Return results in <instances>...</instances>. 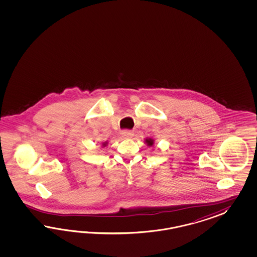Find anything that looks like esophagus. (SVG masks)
<instances>
[{"label":"esophagus","instance_id":"obj_1","mask_svg":"<svg viewBox=\"0 0 257 257\" xmlns=\"http://www.w3.org/2000/svg\"><path fill=\"white\" fill-rule=\"evenodd\" d=\"M121 135H122V137L125 138V139H131L133 136H134V132L130 131V130H123L121 132Z\"/></svg>","mask_w":257,"mask_h":257}]
</instances>
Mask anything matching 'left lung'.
I'll return each mask as SVG.
<instances>
[{
  "label": "left lung",
  "instance_id": "8db88e82",
  "mask_svg": "<svg viewBox=\"0 0 257 257\" xmlns=\"http://www.w3.org/2000/svg\"><path fill=\"white\" fill-rule=\"evenodd\" d=\"M145 141H146V143L148 144L149 146H153V144H154V140H151V139H147Z\"/></svg>",
  "mask_w": 257,
  "mask_h": 257
}]
</instances>
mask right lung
<instances>
[{
    "mask_svg": "<svg viewBox=\"0 0 257 257\" xmlns=\"http://www.w3.org/2000/svg\"><path fill=\"white\" fill-rule=\"evenodd\" d=\"M105 145H106V142H105V143H103V144H102V146H105Z\"/></svg>",
    "mask_w": 257,
    "mask_h": 257,
    "instance_id": "1",
    "label": "right lung"
}]
</instances>
